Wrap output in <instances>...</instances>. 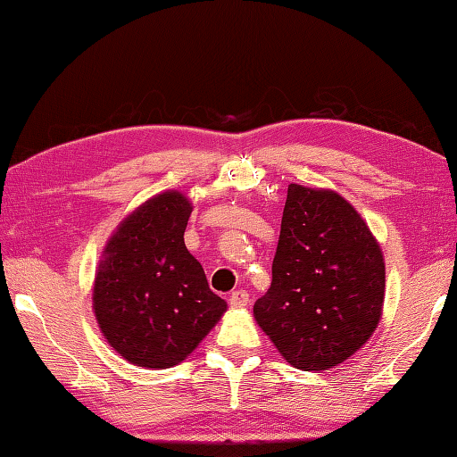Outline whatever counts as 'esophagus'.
<instances>
[{"mask_svg":"<svg viewBox=\"0 0 457 457\" xmlns=\"http://www.w3.org/2000/svg\"><path fill=\"white\" fill-rule=\"evenodd\" d=\"M228 303L232 308H245L248 306V303H251V296H248L246 290H235L228 296Z\"/></svg>","mask_w":457,"mask_h":457,"instance_id":"34e87169","label":"esophagus"}]
</instances>
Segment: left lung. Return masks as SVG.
<instances>
[{"label": "left lung", "instance_id": "8db88e82", "mask_svg": "<svg viewBox=\"0 0 457 457\" xmlns=\"http://www.w3.org/2000/svg\"><path fill=\"white\" fill-rule=\"evenodd\" d=\"M384 258L348 201L290 185L269 292L254 318L287 362L304 372L342 364L380 322Z\"/></svg>", "mask_w": 457, "mask_h": 457}]
</instances>
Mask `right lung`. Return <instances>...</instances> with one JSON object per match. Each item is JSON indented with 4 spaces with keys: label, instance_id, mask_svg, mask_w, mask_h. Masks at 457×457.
<instances>
[{
    "label": "right lung",
    "instance_id": "1",
    "mask_svg": "<svg viewBox=\"0 0 457 457\" xmlns=\"http://www.w3.org/2000/svg\"><path fill=\"white\" fill-rule=\"evenodd\" d=\"M191 203L162 193L139 206L107 243L95 277L99 328L119 354L145 368H169L191 354L227 303L187 251Z\"/></svg>",
    "mask_w": 457,
    "mask_h": 457
}]
</instances>
